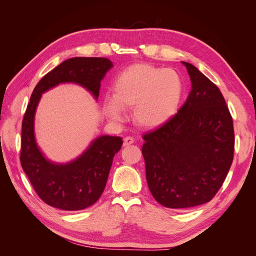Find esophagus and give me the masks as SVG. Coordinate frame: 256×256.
I'll return each mask as SVG.
<instances>
[{"mask_svg": "<svg viewBox=\"0 0 256 256\" xmlns=\"http://www.w3.org/2000/svg\"><path fill=\"white\" fill-rule=\"evenodd\" d=\"M134 138H131V136H126L125 138H124V146H129V145L134 144Z\"/></svg>", "mask_w": 256, "mask_h": 256, "instance_id": "esophagus-1", "label": "esophagus"}]
</instances>
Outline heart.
Masks as SVG:
<instances>
[{
	"mask_svg": "<svg viewBox=\"0 0 256 256\" xmlns=\"http://www.w3.org/2000/svg\"><path fill=\"white\" fill-rule=\"evenodd\" d=\"M182 94V79L173 69L136 64L116 76L113 96L104 98V111L109 118L120 120L124 110L132 109L136 125L157 128L176 113Z\"/></svg>",
	"mask_w": 256,
	"mask_h": 256,
	"instance_id": "b5f03b06",
	"label": "heart"
}]
</instances>
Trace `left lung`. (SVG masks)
<instances>
[{"instance_id": "obj_1", "label": "left lung", "mask_w": 256, "mask_h": 256, "mask_svg": "<svg viewBox=\"0 0 256 256\" xmlns=\"http://www.w3.org/2000/svg\"><path fill=\"white\" fill-rule=\"evenodd\" d=\"M191 90L178 112L143 136L146 180L154 198L186 209L212 200L234 158L233 118L214 83L189 63Z\"/></svg>"}]
</instances>
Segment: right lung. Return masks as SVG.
Instances as JSON below:
<instances>
[{
  "label": "right lung",
  "instance_id": "right-lung-1",
  "mask_svg": "<svg viewBox=\"0 0 256 256\" xmlns=\"http://www.w3.org/2000/svg\"><path fill=\"white\" fill-rule=\"evenodd\" d=\"M112 67V62L106 58H69L44 76L32 92L22 120L20 162L37 196L52 207L72 212L95 204L104 190L113 158L122 140L102 136L70 164H52L35 142L34 114L38 102L44 92L64 82L78 83L97 98L100 82Z\"/></svg>",
  "mask_w": 256,
  "mask_h": 256
}]
</instances>
